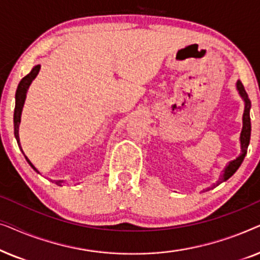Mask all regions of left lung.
<instances>
[{"instance_id": "8db88e82", "label": "left lung", "mask_w": 260, "mask_h": 260, "mask_svg": "<svg viewBox=\"0 0 260 260\" xmlns=\"http://www.w3.org/2000/svg\"><path fill=\"white\" fill-rule=\"evenodd\" d=\"M237 90L239 91L240 97L243 98L244 102H245V109H244V115H243V129H241V134H240L241 152L236 159H233V161L229 162V165L225 167V169L222 170V174L219 177L218 184L223 182V181L229 180L230 177L237 172L238 168H239L240 165L244 161L245 155H246V152H247L248 144H250V137H251V118H250L251 102H250V99H248V95L246 93V91H245L244 85L241 84L240 80L237 81ZM218 184H216V186H218Z\"/></svg>"}]
</instances>
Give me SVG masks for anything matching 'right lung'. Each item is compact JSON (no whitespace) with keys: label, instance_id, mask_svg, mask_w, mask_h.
Wrapping results in <instances>:
<instances>
[{"label":"right lung","instance_id":"add662e5","mask_svg":"<svg viewBox=\"0 0 260 260\" xmlns=\"http://www.w3.org/2000/svg\"><path fill=\"white\" fill-rule=\"evenodd\" d=\"M39 71H40V65L34 66L33 70H31L26 77H23L22 79H21V81L19 83V86H17L16 93H15V110H14V135H15L17 144H19V147L21 149V151H22V154H23V150H22V148H21L20 137H19V125H20V122H21V112H22L24 101H26V94H27L28 87H29L31 81L35 79V77L38 76ZM24 157H26L27 162L29 163V166L31 167V168H33L37 173H39V170L35 168V167L33 166V163H31L29 159H28L26 155H24ZM61 182H62V181H55V183L59 184V186L61 184Z\"/></svg>","mask_w":260,"mask_h":260}]
</instances>
